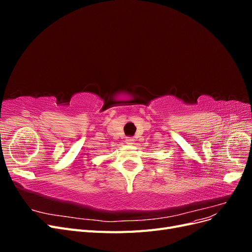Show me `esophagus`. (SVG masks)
<instances>
[{
  "mask_svg": "<svg viewBox=\"0 0 252 252\" xmlns=\"http://www.w3.org/2000/svg\"><path fill=\"white\" fill-rule=\"evenodd\" d=\"M133 142H134V140H133L132 138H127V139H126V143H127L128 145H132Z\"/></svg>",
  "mask_w": 252,
  "mask_h": 252,
  "instance_id": "esophagus-1",
  "label": "esophagus"
}]
</instances>
